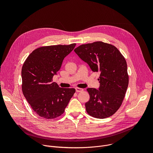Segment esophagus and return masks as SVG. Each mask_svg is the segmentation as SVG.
Instances as JSON below:
<instances>
[{
    "instance_id": "obj_1",
    "label": "esophagus",
    "mask_w": 153,
    "mask_h": 153,
    "mask_svg": "<svg viewBox=\"0 0 153 153\" xmlns=\"http://www.w3.org/2000/svg\"><path fill=\"white\" fill-rule=\"evenodd\" d=\"M83 89L82 88H76V91L79 93V92H81V91H83Z\"/></svg>"
}]
</instances>
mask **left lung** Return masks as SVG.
Returning a JSON list of instances; mask_svg holds the SVG:
<instances>
[{
  "mask_svg": "<svg viewBox=\"0 0 153 153\" xmlns=\"http://www.w3.org/2000/svg\"><path fill=\"white\" fill-rule=\"evenodd\" d=\"M74 52L93 72L100 73L99 89H87L90 96L85 103L87 113L99 119L112 116L121 106L128 85L124 57L116 47L102 42L82 45Z\"/></svg>",
  "mask_w": 153,
  "mask_h": 153,
  "instance_id": "1",
  "label": "left lung"
}]
</instances>
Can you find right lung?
I'll use <instances>...</instances> for the list:
<instances>
[{"instance_id":"obj_1","label":"right lung","mask_w":153,"mask_h":153,"mask_svg":"<svg viewBox=\"0 0 153 153\" xmlns=\"http://www.w3.org/2000/svg\"><path fill=\"white\" fill-rule=\"evenodd\" d=\"M69 45L42 47L34 50L25 61L22 69V92L37 115L54 119L62 115L74 88H60L53 77L60 69L64 58L74 48Z\"/></svg>"}]
</instances>
